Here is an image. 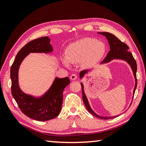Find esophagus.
<instances>
[{"mask_svg":"<svg viewBox=\"0 0 146 146\" xmlns=\"http://www.w3.org/2000/svg\"><path fill=\"white\" fill-rule=\"evenodd\" d=\"M77 78H78V76L75 74H73V75H71L70 76V79L71 80H76Z\"/></svg>","mask_w":146,"mask_h":146,"instance_id":"obj_1","label":"esophagus"}]
</instances>
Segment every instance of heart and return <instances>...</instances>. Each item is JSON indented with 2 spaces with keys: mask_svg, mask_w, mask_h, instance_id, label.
Listing matches in <instances>:
<instances>
[{
  "mask_svg": "<svg viewBox=\"0 0 146 146\" xmlns=\"http://www.w3.org/2000/svg\"><path fill=\"white\" fill-rule=\"evenodd\" d=\"M107 46L95 38H85L71 43L66 49V58L62 60L67 68L71 63L81 62L85 67H90L100 61L107 52Z\"/></svg>",
  "mask_w": 146,
  "mask_h": 146,
  "instance_id": "b5f03b06",
  "label": "heart"
}]
</instances>
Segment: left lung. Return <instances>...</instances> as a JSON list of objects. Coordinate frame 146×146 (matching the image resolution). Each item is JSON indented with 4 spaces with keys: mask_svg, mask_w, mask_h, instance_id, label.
Segmentation results:
<instances>
[{
    "mask_svg": "<svg viewBox=\"0 0 146 146\" xmlns=\"http://www.w3.org/2000/svg\"><path fill=\"white\" fill-rule=\"evenodd\" d=\"M98 33L105 36V38H106L108 40V43H109L110 48V50L109 51V52H108L107 56L105 57L104 60L101 62L100 64L108 63V62L111 61V60H113V59L114 60H122L126 61L132 68L133 75H134V78H135V86L134 88V91H133V97H134V93H135L136 88H137V77H136V72H137V63H136V61L134 60V57H133L132 54L129 51V48L128 47L127 45L125 44V43L122 42L121 41H120V40L118 39L115 36H114L113 35H112V34L107 33V32H101V33ZM91 70H86L80 71V78L82 80L83 77L85 76L86 74L88 73L89 71H90ZM81 86H82V97H83V102H84V104L85 105L86 109H87V110L89 111V112L91 114H92L93 115H94L97 118H99V119H104V120L113 119V118L119 116V115H118L113 116V117H104V116L99 115L96 113L95 111L92 110L90 105L88 98L86 97L85 91H84V86H83V84L82 82H81Z\"/></svg>",
    "mask_w": 146,
    "mask_h": 146,
    "instance_id": "left-lung-1",
    "label": "left lung"
}]
</instances>
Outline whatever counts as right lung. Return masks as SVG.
<instances>
[{
  "label": "right lung",
  "instance_id": "1",
  "mask_svg": "<svg viewBox=\"0 0 146 146\" xmlns=\"http://www.w3.org/2000/svg\"><path fill=\"white\" fill-rule=\"evenodd\" d=\"M51 40L48 36L42 37L29 42L18 52L11 68L12 97L21 110L27 117L38 121H46L56 117L60 113L63 103V92L70 84L68 77H56L47 91L39 97L27 94L19 84V70L22 62L32 52L49 53L53 51Z\"/></svg>",
  "mask_w": 146,
  "mask_h": 146
}]
</instances>
